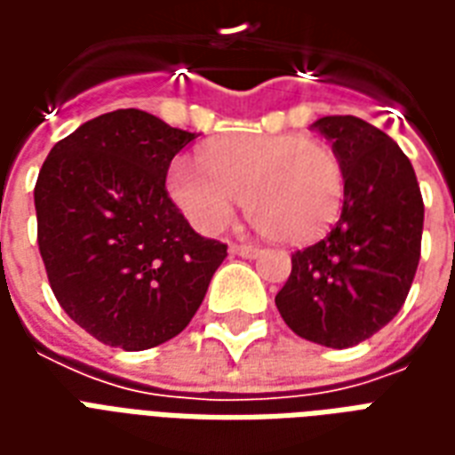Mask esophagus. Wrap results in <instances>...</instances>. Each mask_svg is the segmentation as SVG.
I'll use <instances>...</instances> for the list:
<instances>
[{"label": "esophagus", "instance_id": "34e87169", "mask_svg": "<svg viewBox=\"0 0 455 455\" xmlns=\"http://www.w3.org/2000/svg\"><path fill=\"white\" fill-rule=\"evenodd\" d=\"M231 253H236L241 258H256L260 253V248L251 246V243H234L231 246Z\"/></svg>", "mask_w": 455, "mask_h": 455}]
</instances>
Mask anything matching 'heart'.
<instances>
[{"instance_id": "1", "label": "heart", "mask_w": 455, "mask_h": 455, "mask_svg": "<svg viewBox=\"0 0 455 455\" xmlns=\"http://www.w3.org/2000/svg\"><path fill=\"white\" fill-rule=\"evenodd\" d=\"M168 192L204 234L227 227L243 197L248 219L266 236L307 243L324 234L343 202V168L322 140L295 133H241L209 143L202 165L178 160Z\"/></svg>"}]
</instances>
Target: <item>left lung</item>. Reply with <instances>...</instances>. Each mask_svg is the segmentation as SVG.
Wrapping results in <instances>:
<instances>
[{
	"label": "left lung",
	"mask_w": 455,
	"mask_h": 455,
	"mask_svg": "<svg viewBox=\"0 0 455 455\" xmlns=\"http://www.w3.org/2000/svg\"><path fill=\"white\" fill-rule=\"evenodd\" d=\"M312 129L341 160V217L292 253L275 305L297 336L348 348L378 334L410 295L424 202L410 158L387 133L358 116H324Z\"/></svg>",
	"instance_id": "1"
}]
</instances>
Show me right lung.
Wrapping results in <instances>:
<instances>
[{"label":"right lung","instance_id":"add662e5","mask_svg":"<svg viewBox=\"0 0 455 455\" xmlns=\"http://www.w3.org/2000/svg\"><path fill=\"white\" fill-rule=\"evenodd\" d=\"M197 136L116 109L58 140L34 189L38 251L65 315L97 341L146 351L178 336L227 243L199 236L170 199L172 158Z\"/></svg>","mask_w":455,"mask_h":455}]
</instances>
